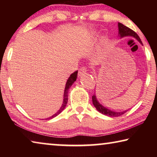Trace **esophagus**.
<instances>
[{
  "instance_id": "obj_1",
  "label": "esophagus",
  "mask_w": 157,
  "mask_h": 157,
  "mask_svg": "<svg viewBox=\"0 0 157 157\" xmlns=\"http://www.w3.org/2000/svg\"><path fill=\"white\" fill-rule=\"evenodd\" d=\"M85 72H86V67H85V66H82V67H81L79 69L78 75H81L82 73H84Z\"/></svg>"
}]
</instances>
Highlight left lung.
I'll return each mask as SVG.
<instances>
[{"instance_id": "8db88e82", "label": "left lung", "mask_w": 157, "mask_h": 157, "mask_svg": "<svg viewBox=\"0 0 157 157\" xmlns=\"http://www.w3.org/2000/svg\"><path fill=\"white\" fill-rule=\"evenodd\" d=\"M118 26L119 34H120L121 37H123L125 36H134L137 39L138 41H140V44H143L142 41L140 39V37L134 30H132V29L127 28V26L124 25L123 24H122V23H118ZM92 101H93V104H94V105L95 106V107L96 108V109L101 113L104 114V115H106V116H108L110 117H118V116L123 115V114H124L127 111H122V112L121 111V112H116V111H113L108 109L105 108V107H103L102 105H100V103L98 102L96 97H95V95H94L92 96Z\"/></svg>"}]
</instances>
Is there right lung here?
<instances>
[{
	"mask_svg": "<svg viewBox=\"0 0 157 157\" xmlns=\"http://www.w3.org/2000/svg\"><path fill=\"white\" fill-rule=\"evenodd\" d=\"M77 77H78V71H75V72L71 74V76L69 77V78L68 79V80H67V82H66V87H65V90H64V95H63V102L62 106L61 107V108L59 109V110L56 113H55L54 115L52 116L51 117H50V118H47V119H51L52 118H54V117L57 116V115H59V114L61 112H62V111L63 109H64V108L66 106V104H67V102H68V89L71 87V85L73 84V82L76 80Z\"/></svg>",
	"mask_w": 157,
	"mask_h": 157,
	"instance_id": "add662e5",
	"label": "right lung"
}]
</instances>
